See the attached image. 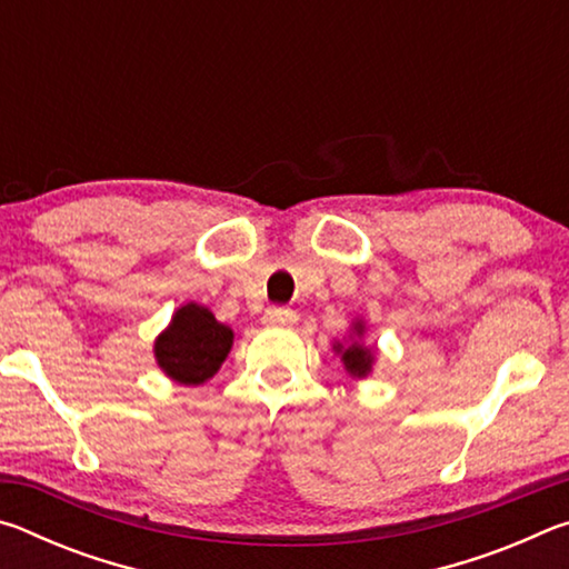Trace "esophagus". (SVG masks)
I'll use <instances>...</instances> for the list:
<instances>
[{
  "label": "esophagus",
  "mask_w": 569,
  "mask_h": 569,
  "mask_svg": "<svg viewBox=\"0 0 569 569\" xmlns=\"http://www.w3.org/2000/svg\"><path fill=\"white\" fill-rule=\"evenodd\" d=\"M263 321L271 323V326H293L298 321V313L288 306H273V308H268V311H266Z\"/></svg>",
  "instance_id": "esophagus-1"
}]
</instances>
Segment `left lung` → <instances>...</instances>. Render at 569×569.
Masks as SVG:
<instances>
[{"instance_id": "obj_1", "label": "left lung", "mask_w": 569, "mask_h": 569, "mask_svg": "<svg viewBox=\"0 0 569 569\" xmlns=\"http://www.w3.org/2000/svg\"><path fill=\"white\" fill-rule=\"evenodd\" d=\"M361 326H356V333L361 336ZM336 351L341 353V361H343V366H346V371H351L353 377H366V373L371 371V363H373V353H371V349H363V346H359V343H351V346H343L339 343V346H333Z\"/></svg>"}]
</instances>
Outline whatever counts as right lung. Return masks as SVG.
Segmentation results:
<instances>
[{"mask_svg": "<svg viewBox=\"0 0 569 569\" xmlns=\"http://www.w3.org/2000/svg\"><path fill=\"white\" fill-rule=\"evenodd\" d=\"M233 343V331L218 323L208 308L198 303L182 306L172 323L156 341V359L170 379L186 387L208 381L226 361Z\"/></svg>", "mask_w": 569, "mask_h": 569, "instance_id": "obj_1", "label": "right lung"}]
</instances>
